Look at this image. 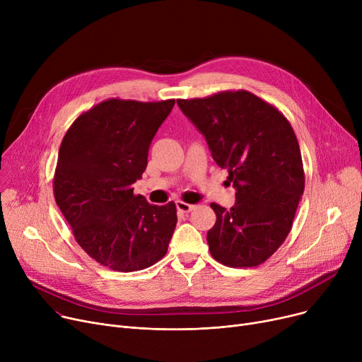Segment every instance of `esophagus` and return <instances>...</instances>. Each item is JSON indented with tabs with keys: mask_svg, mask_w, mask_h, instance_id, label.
<instances>
[{
	"mask_svg": "<svg viewBox=\"0 0 362 362\" xmlns=\"http://www.w3.org/2000/svg\"><path fill=\"white\" fill-rule=\"evenodd\" d=\"M176 206H177V210H179L180 213H189V211H192L194 208H195V205L183 202V201H177V202H176Z\"/></svg>",
	"mask_w": 362,
	"mask_h": 362,
	"instance_id": "obj_1",
	"label": "esophagus"
}]
</instances>
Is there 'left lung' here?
Wrapping results in <instances>:
<instances>
[{
  "mask_svg": "<svg viewBox=\"0 0 362 362\" xmlns=\"http://www.w3.org/2000/svg\"><path fill=\"white\" fill-rule=\"evenodd\" d=\"M177 105L236 189L230 210L211 204L217 216L206 233L211 255L229 267L264 262L289 235L305 186L291 123L248 90L177 100Z\"/></svg>",
  "mask_w": 362,
  "mask_h": 362,
  "instance_id": "1",
  "label": "left lung"
}]
</instances>
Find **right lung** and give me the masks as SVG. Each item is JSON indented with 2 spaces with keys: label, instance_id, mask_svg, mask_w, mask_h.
Segmentation results:
<instances>
[{
  "label": "right lung",
  "instance_id": "add662e5",
  "mask_svg": "<svg viewBox=\"0 0 362 362\" xmlns=\"http://www.w3.org/2000/svg\"><path fill=\"white\" fill-rule=\"evenodd\" d=\"M175 100H107L74 120L59 151L57 205L82 250L116 272L160 261L177 223L176 205H152L133 194L148 151Z\"/></svg>",
  "mask_w": 362,
  "mask_h": 362
}]
</instances>
